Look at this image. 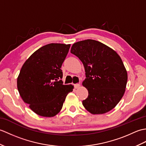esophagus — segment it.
<instances>
[{
	"mask_svg": "<svg viewBox=\"0 0 146 146\" xmlns=\"http://www.w3.org/2000/svg\"><path fill=\"white\" fill-rule=\"evenodd\" d=\"M80 85L79 84V83H76V84L74 85V87H75V88H76V89L80 88Z\"/></svg>",
	"mask_w": 146,
	"mask_h": 146,
	"instance_id": "esophagus-1",
	"label": "esophagus"
}]
</instances>
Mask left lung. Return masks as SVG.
<instances>
[{
  "mask_svg": "<svg viewBox=\"0 0 146 146\" xmlns=\"http://www.w3.org/2000/svg\"><path fill=\"white\" fill-rule=\"evenodd\" d=\"M71 52L85 67L83 85L88 96L82 104L92 114L107 113L116 106L125 93L127 73L120 57L103 43L86 39L74 43Z\"/></svg>",
  "mask_w": 146,
  "mask_h": 146,
  "instance_id": "1",
  "label": "left lung"
}]
</instances>
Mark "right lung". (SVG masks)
Wrapping results in <instances>:
<instances>
[{
    "label": "right lung",
    "mask_w": 146,
    "mask_h": 146,
    "mask_svg": "<svg viewBox=\"0 0 146 146\" xmlns=\"http://www.w3.org/2000/svg\"><path fill=\"white\" fill-rule=\"evenodd\" d=\"M70 44L50 43L27 59L17 78L19 93L34 112L42 117L56 115L73 86L63 85L61 69Z\"/></svg>",
    "instance_id": "obj_1"
}]
</instances>
